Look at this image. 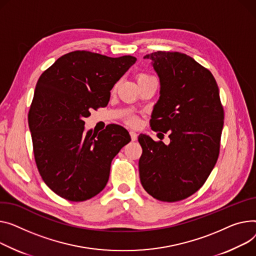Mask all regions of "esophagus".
<instances>
[{"instance_id":"obj_1","label":"esophagus","mask_w":256,"mask_h":256,"mask_svg":"<svg viewBox=\"0 0 256 256\" xmlns=\"http://www.w3.org/2000/svg\"><path fill=\"white\" fill-rule=\"evenodd\" d=\"M130 138H132V141H136V140H137V138H138V134H137V132L130 130Z\"/></svg>"}]
</instances>
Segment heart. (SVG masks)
<instances>
[{"label":"heart","instance_id":"1","mask_svg":"<svg viewBox=\"0 0 256 256\" xmlns=\"http://www.w3.org/2000/svg\"><path fill=\"white\" fill-rule=\"evenodd\" d=\"M148 77H151L150 75H148V74H145V73H141V74H139L138 75V80L139 79H143V78H148ZM128 124H130V126H136L138 124V119L137 118H134V117H130V118H128Z\"/></svg>","mask_w":256,"mask_h":256}]
</instances>
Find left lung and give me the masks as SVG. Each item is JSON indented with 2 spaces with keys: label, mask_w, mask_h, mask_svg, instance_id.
Here are the masks:
<instances>
[{
  "label": "left lung",
  "mask_w": 256,
  "mask_h": 256,
  "mask_svg": "<svg viewBox=\"0 0 256 256\" xmlns=\"http://www.w3.org/2000/svg\"><path fill=\"white\" fill-rule=\"evenodd\" d=\"M152 60L160 96L150 126L168 132L170 144L139 134V160L144 190L162 202H178L196 192L217 162L224 111L212 73L181 52L156 51ZM164 136V134H162Z\"/></svg>",
  "instance_id": "obj_1"
}]
</instances>
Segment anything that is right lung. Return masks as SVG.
I'll return each mask as SVG.
<instances>
[{
  "label": "right lung",
  "mask_w": 256,
  "mask_h": 256,
  "mask_svg": "<svg viewBox=\"0 0 256 256\" xmlns=\"http://www.w3.org/2000/svg\"><path fill=\"white\" fill-rule=\"evenodd\" d=\"M136 60L76 50L40 76L28 111L34 156L43 181L62 198L83 202L100 194L112 160L130 141L117 124L85 132L84 118L108 105L114 84Z\"/></svg>",
  "instance_id": "obj_1"
}]
</instances>
